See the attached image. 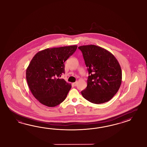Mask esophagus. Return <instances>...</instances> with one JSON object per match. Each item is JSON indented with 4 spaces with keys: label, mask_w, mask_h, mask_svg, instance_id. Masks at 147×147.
I'll return each instance as SVG.
<instances>
[{
    "label": "esophagus",
    "mask_w": 147,
    "mask_h": 147,
    "mask_svg": "<svg viewBox=\"0 0 147 147\" xmlns=\"http://www.w3.org/2000/svg\"><path fill=\"white\" fill-rule=\"evenodd\" d=\"M77 84H78V82H77V81H76V82L73 83V85H74V86H76V85H77Z\"/></svg>",
    "instance_id": "esophagus-1"
}]
</instances>
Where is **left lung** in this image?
Returning a JSON list of instances; mask_svg holds the SVG:
<instances>
[{"mask_svg":"<svg viewBox=\"0 0 147 147\" xmlns=\"http://www.w3.org/2000/svg\"><path fill=\"white\" fill-rule=\"evenodd\" d=\"M89 76L87 87L81 91L84 98L94 104L107 102L116 94L121 84L122 71L111 52L95 45L79 47Z\"/></svg>","mask_w":147,"mask_h":147,"instance_id":"obj_1","label":"left lung"}]
</instances>
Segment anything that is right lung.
<instances>
[{
	"label": "right lung",
	"instance_id": "1",
	"mask_svg": "<svg viewBox=\"0 0 147 147\" xmlns=\"http://www.w3.org/2000/svg\"><path fill=\"white\" fill-rule=\"evenodd\" d=\"M77 47L48 48L32 58L26 69V79L32 94L40 103L54 107L66 98L71 84L59 78L65 73V61Z\"/></svg>",
	"mask_w": 147,
	"mask_h": 147
}]
</instances>
